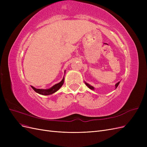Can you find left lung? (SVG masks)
Masks as SVG:
<instances>
[{
    "mask_svg": "<svg viewBox=\"0 0 147 147\" xmlns=\"http://www.w3.org/2000/svg\"><path fill=\"white\" fill-rule=\"evenodd\" d=\"M84 83H85V84H86V85L89 88H90V89H91V90H94V87H93V86H91L90 85V84H89L88 83H86V82H84ZM119 84V82H118L116 84H115V88H117L118 87V84Z\"/></svg>",
    "mask_w": 147,
    "mask_h": 147,
    "instance_id": "8db88e82",
    "label": "left lung"
}]
</instances>
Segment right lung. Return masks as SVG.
I'll return each mask as SVG.
<instances>
[{
	"mask_svg": "<svg viewBox=\"0 0 147 147\" xmlns=\"http://www.w3.org/2000/svg\"><path fill=\"white\" fill-rule=\"evenodd\" d=\"M64 77L63 78V79L62 80V81L60 82L59 83H57L56 84H55L54 86H53L51 88H49V89H47V90H43V89H37L34 88V86H31L33 90L38 94H42V95H50L55 93V92H56L57 90H59L60 88L63 86V84L64 83Z\"/></svg>",
	"mask_w": 147,
	"mask_h": 147,
	"instance_id": "right-lung-1",
	"label": "right lung"
}]
</instances>
